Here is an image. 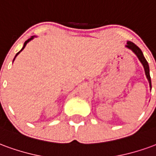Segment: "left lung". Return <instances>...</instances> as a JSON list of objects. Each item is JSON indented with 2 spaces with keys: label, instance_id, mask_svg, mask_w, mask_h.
Masks as SVG:
<instances>
[{
  "label": "left lung",
  "instance_id": "8db88e82",
  "mask_svg": "<svg viewBox=\"0 0 156 156\" xmlns=\"http://www.w3.org/2000/svg\"><path fill=\"white\" fill-rule=\"evenodd\" d=\"M125 47L127 48H129V50H131V51L134 52V54L137 56V58H139L140 62L141 63H142V65H143V67H144V73H145V76H146L148 81H149V84H150V88H151V76H150V68H149V64H148L146 59L144 58L143 52H142V51L140 49V48H138L137 46L134 44V43H133L132 41H128L127 45H126Z\"/></svg>",
  "mask_w": 156,
  "mask_h": 156
}]
</instances>
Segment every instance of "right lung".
<instances>
[{
	"mask_svg": "<svg viewBox=\"0 0 156 156\" xmlns=\"http://www.w3.org/2000/svg\"><path fill=\"white\" fill-rule=\"evenodd\" d=\"M34 37H36V36H32V37H30V38L27 39V41H26L25 42H24V44H23V47H22V49H21V51H19L18 52H17V53H16V54L15 58H14V59H13V62H14V60H15L16 58V56H17V55H18L19 53H20V52H21V51H22V50H23V49H24V48H25L26 45L27 44V43H28V42H29V41H32V39L34 38Z\"/></svg>",
	"mask_w": 156,
	"mask_h": 156,
	"instance_id": "1",
	"label": "right lung"
}]
</instances>
